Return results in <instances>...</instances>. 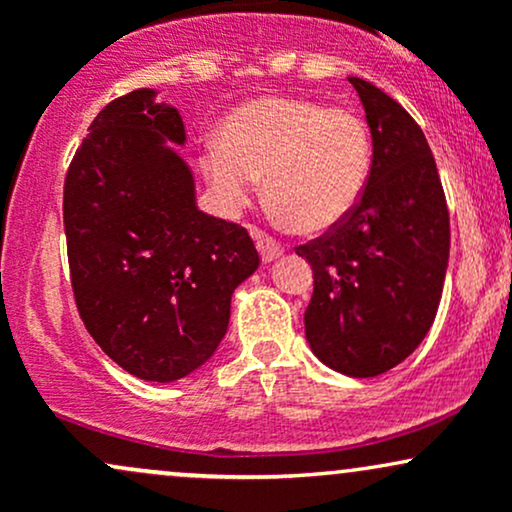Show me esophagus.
Instances as JSON below:
<instances>
[{"label":"esophagus","instance_id":"1","mask_svg":"<svg viewBox=\"0 0 512 512\" xmlns=\"http://www.w3.org/2000/svg\"><path fill=\"white\" fill-rule=\"evenodd\" d=\"M250 233H252V238H255V245H257V250H260V255H262L264 262H272V260H276V257L281 255V252H284V248H281L279 240H274L272 236H269V233H264V231H260V228H255V226L250 228Z\"/></svg>","mask_w":512,"mask_h":512}]
</instances>
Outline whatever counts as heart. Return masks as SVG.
I'll return each mask as SVG.
<instances>
[{
  "mask_svg": "<svg viewBox=\"0 0 512 512\" xmlns=\"http://www.w3.org/2000/svg\"><path fill=\"white\" fill-rule=\"evenodd\" d=\"M373 139L361 115L305 98L267 96L238 105L204 146L199 168L228 211L248 204L264 175L269 204L298 233H325L361 202Z\"/></svg>",
  "mask_w": 512,
  "mask_h": 512,
  "instance_id": "b5f03b06",
  "label": "heart"
}]
</instances>
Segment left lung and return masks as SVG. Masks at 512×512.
Segmentation results:
<instances>
[{"instance_id": "1", "label": "left lung", "mask_w": 512, "mask_h": 512, "mask_svg": "<svg viewBox=\"0 0 512 512\" xmlns=\"http://www.w3.org/2000/svg\"><path fill=\"white\" fill-rule=\"evenodd\" d=\"M366 110L373 166L361 202L325 236L298 245L313 267L305 339L325 366L375 378L402 363L436 320L450 216L431 146L414 117L349 76Z\"/></svg>"}]
</instances>
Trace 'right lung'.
Wrapping results in <instances>:
<instances>
[{
  "label": "right lung",
  "instance_id": "add662e5",
  "mask_svg": "<svg viewBox=\"0 0 512 512\" xmlns=\"http://www.w3.org/2000/svg\"><path fill=\"white\" fill-rule=\"evenodd\" d=\"M173 105L139 88L108 103L64 180L72 289L88 334L120 368L173 383L214 356L231 296L260 267L243 226L197 207Z\"/></svg>",
  "mask_w": 512,
  "mask_h": 512
}]
</instances>
